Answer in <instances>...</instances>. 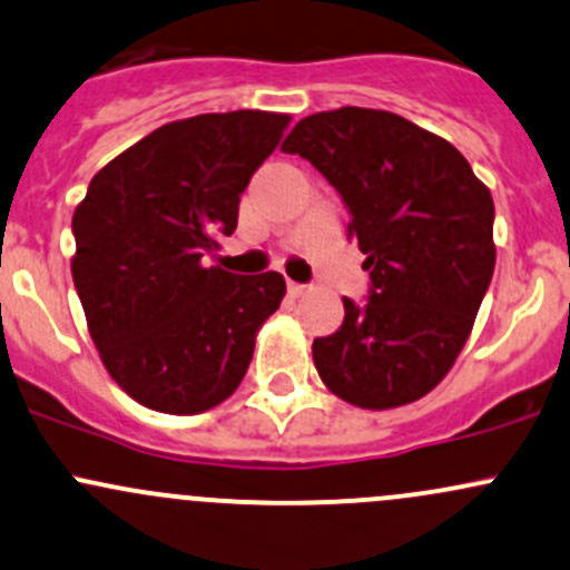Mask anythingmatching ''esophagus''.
Here are the masks:
<instances>
[{
    "instance_id": "esophagus-1",
    "label": "esophagus",
    "mask_w": 570,
    "mask_h": 570,
    "mask_svg": "<svg viewBox=\"0 0 570 570\" xmlns=\"http://www.w3.org/2000/svg\"><path fill=\"white\" fill-rule=\"evenodd\" d=\"M286 292H289L292 297H301V295H305V286L295 284V281H289V284H286Z\"/></svg>"
}]
</instances>
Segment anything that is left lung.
Listing matches in <instances>:
<instances>
[{"mask_svg": "<svg viewBox=\"0 0 570 570\" xmlns=\"http://www.w3.org/2000/svg\"><path fill=\"white\" fill-rule=\"evenodd\" d=\"M281 149L338 190L365 254L368 295L314 338L335 395L391 410L451 371L494 273V202L451 141L391 111L344 106L301 119Z\"/></svg>", "mask_w": 570, "mask_h": 570, "instance_id": "obj_1", "label": "left lung"}]
</instances>
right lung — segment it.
I'll return each mask as SVG.
<instances>
[{
  "label": "right lung",
  "instance_id": "right-lung-1",
  "mask_svg": "<svg viewBox=\"0 0 570 570\" xmlns=\"http://www.w3.org/2000/svg\"><path fill=\"white\" fill-rule=\"evenodd\" d=\"M286 114L179 119L144 136L89 183L73 213V284L119 387L149 410L194 415L237 391L278 273L205 267L237 229L239 196L278 147Z\"/></svg>",
  "mask_w": 570,
  "mask_h": 570
}]
</instances>
